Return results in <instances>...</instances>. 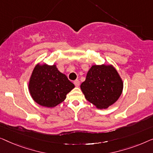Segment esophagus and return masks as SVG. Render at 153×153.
<instances>
[{"mask_svg": "<svg viewBox=\"0 0 153 153\" xmlns=\"http://www.w3.org/2000/svg\"><path fill=\"white\" fill-rule=\"evenodd\" d=\"M74 85H75V86H76V87H79V81L78 80V79H76V80H75L74 82Z\"/></svg>", "mask_w": 153, "mask_h": 153, "instance_id": "esophagus-1", "label": "esophagus"}]
</instances>
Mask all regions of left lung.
Here are the masks:
<instances>
[{
	"mask_svg": "<svg viewBox=\"0 0 153 153\" xmlns=\"http://www.w3.org/2000/svg\"><path fill=\"white\" fill-rule=\"evenodd\" d=\"M85 98L98 109H107L121 95L123 82L112 65H93L81 84Z\"/></svg>",
	"mask_w": 153,
	"mask_h": 153,
	"instance_id": "obj_1",
	"label": "left lung"
}]
</instances>
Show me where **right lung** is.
<instances>
[{
    "label": "right lung",
    "mask_w": 153,
    "mask_h": 153,
    "mask_svg": "<svg viewBox=\"0 0 153 153\" xmlns=\"http://www.w3.org/2000/svg\"><path fill=\"white\" fill-rule=\"evenodd\" d=\"M75 85L66 75L58 71L56 65H36L29 81L30 94L37 104L54 107L65 100L66 94Z\"/></svg>",
    "instance_id": "1"
}]
</instances>
